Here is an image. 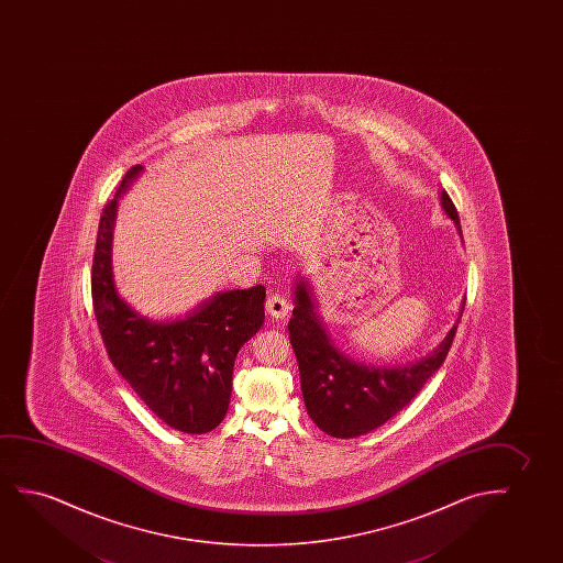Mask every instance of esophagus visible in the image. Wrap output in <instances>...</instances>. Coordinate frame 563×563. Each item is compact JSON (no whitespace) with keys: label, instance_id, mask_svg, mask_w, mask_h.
<instances>
[{"label":"esophagus","instance_id":"34e87169","mask_svg":"<svg viewBox=\"0 0 563 563\" xmlns=\"http://www.w3.org/2000/svg\"><path fill=\"white\" fill-rule=\"evenodd\" d=\"M265 309L273 319H285L290 313V303L286 300L285 296L280 294H271L267 301H265Z\"/></svg>","mask_w":563,"mask_h":563}]
</instances>
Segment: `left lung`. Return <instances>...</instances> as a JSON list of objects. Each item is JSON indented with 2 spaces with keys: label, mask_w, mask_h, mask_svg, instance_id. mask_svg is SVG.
I'll return each mask as SVG.
<instances>
[{
  "label": "left lung",
  "mask_w": 563,
  "mask_h": 563,
  "mask_svg": "<svg viewBox=\"0 0 563 563\" xmlns=\"http://www.w3.org/2000/svg\"><path fill=\"white\" fill-rule=\"evenodd\" d=\"M442 206L460 229L454 201L442 192ZM296 308L288 323L290 344L300 367L301 394L313 423L334 439H354L385 424L416 398L440 369L454 342L457 323L434 352L408 365L373 367L339 352L313 311L308 286H296Z\"/></svg>",
  "instance_id": "left-lung-1"
}]
</instances>
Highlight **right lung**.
I'll list each match as a JSON object with an SVG mask.
<instances>
[{
  "mask_svg": "<svg viewBox=\"0 0 563 563\" xmlns=\"http://www.w3.org/2000/svg\"><path fill=\"white\" fill-rule=\"evenodd\" d=\"M126 170L115 198L101 211L92 260V306L101 340L140 400L177 431L203 434L223 421L240 347L265 321V286L219 292L185 319L155 323L134 313L111 278V231L117 198L142 173Z\"/></svg>",
  "mask_w": 563,
  "mask_h": 563,
  "instance_id": "add662e5",
  "label": "right lung"
}]
</instances>
